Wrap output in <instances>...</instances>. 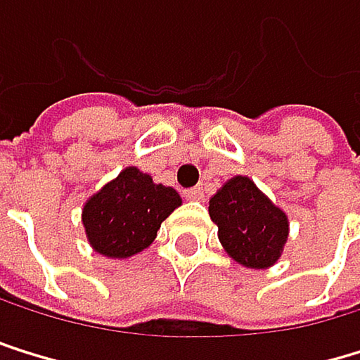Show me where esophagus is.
<instances>
[{"mask_svg": "<svg viewBox=\"0 0 360 360\" xmlns=\"http://www.w3.org/2000/svg\"><path fill=\"white\" fill-rule=\"evenodd\" d=\"M184 196L188 198V200H202V188H190V190H184Z\"/></svg>", "mask_w": 360, "mask_h": 360, "instance_id": "1", "label": "esophagus"}]
</instances>
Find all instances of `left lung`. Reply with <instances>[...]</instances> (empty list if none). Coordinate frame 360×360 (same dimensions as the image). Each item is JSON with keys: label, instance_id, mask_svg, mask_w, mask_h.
I'll list each match as a JSON object with an SVG mask.
<instances>
[{"label": "left lung", "instance_id": "8db88e82", "mask_svg": "<svg viewBox=\"0 0 360 360\" xmlns=\"http://www.w3.org/2000/svg\"><path fill=\"white\" fill-rule=\"evenodd\" d=\"M210 216L220 244L238 264L255 270L276 264L287 242V216L248 176H233L218 190Z\"/></svg>", "mask_w": 360, "mask_h": 360}]
</instances>
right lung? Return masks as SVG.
Here are the masks:
<instances>
[{
    "instance_id": "1",
    "label": "right lung",
    "mask_w": 360,
    "mask_h": 360,
    "mask_svg": "<svg viewBox=\"0 0 360 360\" xmlns=\"http://www.w3.org/2000/svg\"><path fill=\"white\" fill-rule=\"evenodd\" d=\"M181 205L172 188L129 166L84 205V226L96 252L127 259L153 244L162 222Z\"/></svg>"
}]
</instances>
